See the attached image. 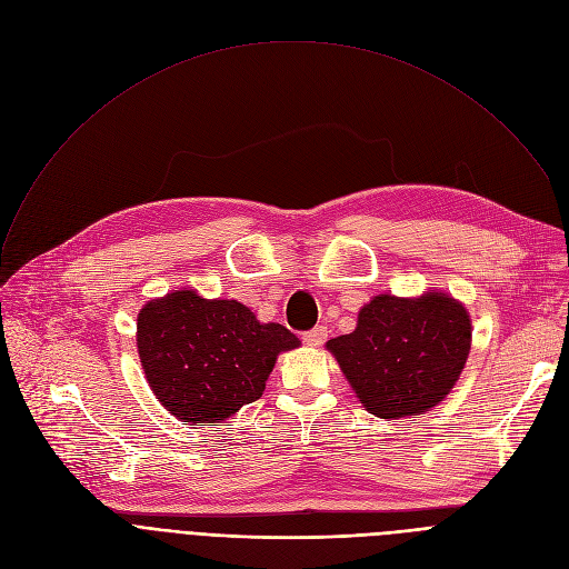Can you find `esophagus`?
<instances>
[{
  "instance_id": "esophagus-1",
  "label": "esophagus",
  "mask_w": 569,
  "mask_h": 569,
  "mask_svg": "<svg viewBox=\"0 0 569 569\" xmlns=\"http://www.w3.org/2000/svg\"><path fill=\"white\" fill-rule=\"evenodd\" d=\"M325 339H327V330H325L322 325H318V327H313V330H309V332L302 335V341H305L307 346H322Z\"/></svg>"
}]
</instances>
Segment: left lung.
Returning a JSON list of instances; mask_svg holds the SVG:
<instances>
[{"mask_svg":"<svg viewBox=\"0 0 569 569\" xmlns=\"http://www.w3.org/2000/svg\"><path fill=\"white\" fill-rule=\"evenodd\" d=\"M470 337V318L450 295H378L360 311L355 332L327 341V348L365 408L397 420L422 415L450 395Z\"/></svg>","mask_w":569,"mask_h":569,"instance_id":"left-lung-1","label":"left lung"}]
</instances>
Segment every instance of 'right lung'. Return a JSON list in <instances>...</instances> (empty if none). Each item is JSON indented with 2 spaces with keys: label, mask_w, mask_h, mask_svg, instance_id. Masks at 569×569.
I'll use <instances>...</instances> for the list:
<instances>
[{
  "label": "right lung",
  "mask_w": 569,
  "mask_h": 569,
  "mask_svg": "<svg viewBox=\"0 0 569 569\" xmlns=\"http://www.w3.org/2000/svg\"><path fill=\"white\" fill-rule=\"evenodd\" d=\"M300 346L237 300L177 290L138 313V352L157 399L191 425H217L264 392L277 355Z\"/></svg>",
  "instance_id": "add662e5"
}]
</instances>
